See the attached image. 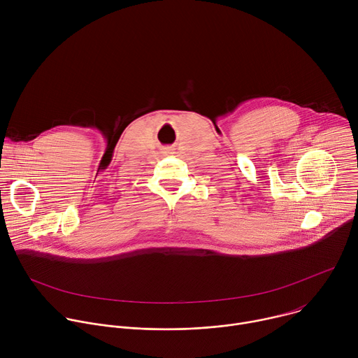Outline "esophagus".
Wrapping results in <instances>:
<instances>
[{"mask_svg":"<svg viewBox=\"0 0 358 358\" xmlns=\"http://www.w3.org/2000/svg\"><path fill=\"white\" fill-rule=\"evenodd\" d=\"M163 152L166 156H170V155H174V150L171 147H166V148H163Z\"/></svg>","mask_w":358,"mask_h":358,"instance_id":"1","label":"esophagus"}]
</instances>
